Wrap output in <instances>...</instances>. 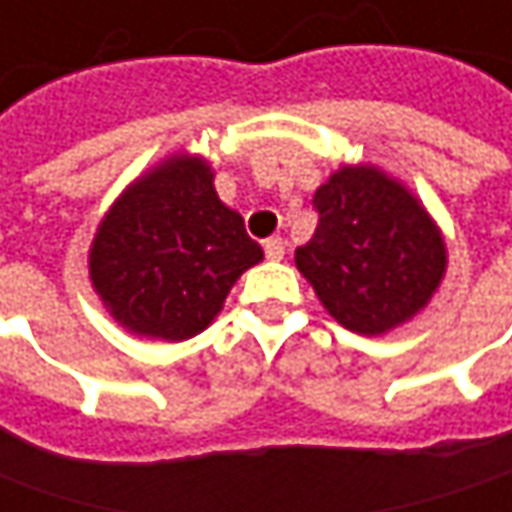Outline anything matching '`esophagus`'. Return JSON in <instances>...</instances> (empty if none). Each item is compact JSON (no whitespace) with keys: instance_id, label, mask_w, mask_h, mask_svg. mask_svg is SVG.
<instances>
[{"instance_id":"esophagus-1","label":"esophagus","mask_w":512,"mask_h":512,"mask_svg":"<svg viewBox=\"0 0 512 512\" xmlns=\"http://www.w3.org/2000/svg\"><path fill=\"white\" fill-rule=\"evenodd\" d=\"M263 252H266L269 260H283V255H286V243H283L280 237H269V240L263 243Z\"/></svg>"}]
</instances>
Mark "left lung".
Segmentation results:
<instances>
[{"label": "left lung", "instance_id": "1", "mask_svg": "<svg viewBox=\"0 0 512 512\" xmlns=\"http://www.w3.org/2000/svg\"><path fill=\"white\" fill-rule=\"evenodd\" d=\"M318 229L295 252L326 312L358 335H384L435 295L444 237L424 206L375 166L338 168L312 200Z\"/></svg>", "mask_w": 512, "mask_h": 512}]
</instances>
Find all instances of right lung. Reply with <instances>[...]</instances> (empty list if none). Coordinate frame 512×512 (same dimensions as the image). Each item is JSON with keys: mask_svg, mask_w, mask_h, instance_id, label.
<instances>
[{"mask_svg": "<svg viewBox=\"0 0 512 512\" xmlns=\"http://www.w3.org/2000/svg\"><path fill=\"white\" fill-rule=\"evenodd\" d=\"M263 249L214 191L203 157L174 154L145 171L102 217L88 272L105 309L134 335L203 332Z\"/></svg>", "mask_w": 512, "mask_h": 512, "instance_id": "add662e5", "label": "right lung"}]
</instances>
